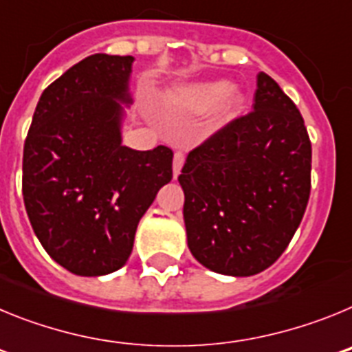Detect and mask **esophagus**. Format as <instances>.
I'll use <instances>...</instances> for the list:
<instances>
[{
    "label": "esophagus",
    "instance_id": "1",
    "mask_svg": "<svg viewBox=\"0 0 352 352\" xmlns=\"http://www.w3.org/2000/svg\"><path fill=\"white\" fill-rule=\"evenodd\" d=\"M183 164H185V155L182 153V151H176L174 153V158H173V170H174V178L178 176L179 173H182V167Z\"/></svg>",
    "mask_w": 352,
    "mask_h": 352
}]
</instances>
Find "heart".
Returning <instances> with one entry per match:
<instances>
[{"instance_id":"1","label":"heart","mask_w":352,"mask_h":352,"mask_svg":"<svg viewBox=\"0 0 352 352\" xmlns=\"http://www.w3.org/2000/svg\"><path fill=\"white\" fill-rule=\"evenodd\" d=\"M173 104L188 109H208L219 104V118L231 116L236 111L241 96L231 88L227 80H211V82L194 84L190 88H183L173 95Z\"/></svg>"}]
</instances>
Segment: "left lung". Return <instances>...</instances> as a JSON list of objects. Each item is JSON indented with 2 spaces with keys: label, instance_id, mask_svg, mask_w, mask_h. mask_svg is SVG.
Here are the masks:
<instances>
[{
  "label": "left lung",
  "instance_id": "obj_1",
  "mask_svg": "<svg viewBox=\"0 0 352 352\" xmlns=\"http://www.w3.org/2000/svg\"><path fill=\"white\" fill-rule=\"evenodd\" d=\"M312 144L300 111L266 74L254 109L192 149L179 174L192 256L250 276L284 254L310 197Z\"/></svg>",
  "mask_w": 352,
  "mask_h": 352
}]
</instances>
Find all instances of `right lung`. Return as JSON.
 Returning <instances> with one entry per match:
<instances>
[{
	"label": "right lung",
	"instance_id": "add662e5",
	"mask_svg": "<svg viewBox=\"0 0 352 352\" xmlns=\"http://www.w3.org/2000/svg\"><path fill=\"white\" fill-rule=\"evenodd\" d=\"M132 56L93 54L43 89L24 141L23 195L36 238L74 275L120 270L157 192L173 179V149L121 146Z\"/></svg>",
	"mask_w": 352,
	"mask_h": 352
}]
</instances>
